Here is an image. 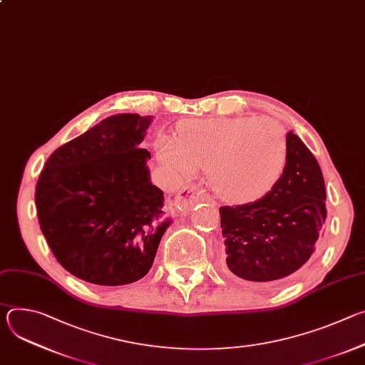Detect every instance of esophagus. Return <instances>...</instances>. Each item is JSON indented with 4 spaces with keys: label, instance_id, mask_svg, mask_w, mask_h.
Returning <instances> with one entry per match:
<instances>
[{
    "label": "esophagus",
    "instance_id": "obj_1",
    "mask_svg": "<svg viewBox=\"0 0 365 365\" xmlns=\"http://www.w3.org/2000/svg\"><path fill=\"white\" fill-rule=\"evenodd\" d=\"M207 193L205 190H202L199 186L196 185H187L185 186L176 196V202L178 205L185 211H189L190 207L202 200H207Z\"/></svg>",
    "mask_w": 365,
    "mask_h": 365
}]
</instances>
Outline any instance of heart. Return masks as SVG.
Returning <instances> with one entry per match:
<instances>
[{
    "mask_svg": "<svg viewBox=\"0 0 365 365\" xmlns=\"http://www.w3.org/2000/svg\"><path fill=\"white\" fill-rule=\"evenodd\" d=\"M158 153L180 175L206 166L207 183L221 199L250 203L279 182L287 140L282 125L270 118L189 120L178 125L176 141L160 137Z\"/></svg>",
    "mask_w": 365,
    "mask_h": 365,
    "instance_id": "1",
    "label": "heart"
}]
</instances>
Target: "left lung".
Wrapping results in <instances>:
<instances>
[{"instance_id":"1","label":"left lung","mask_w":365,"mask_h":365,"mask_svg":"<svg viewBox=\"0 0 365 365\" xmlns=\"http://www.w3.org/2000/svg\"><path fill=\"white\" fill-rule=\"evenodd\" d=\"M284 170L262 199L221 206L225 270L247 282H273L299 270L317 250L327 221V190L315 155L289 131Z\"/></svg>"}]
</instances>
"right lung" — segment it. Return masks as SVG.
<instances>
[{"instance_id": "1", "label": "right lung", "mask_w": 365, "mask_h": 365, "mask_svg": "<svg viewBox=\"0 0 365 365\" xmlns=\"http://www.w3.org/2000/svg\"><path fill=\"white\" fill-rule=\"evenodd\" d=\"M151 115L108 117L51 153L36 185L37 218L58 262L101 286L140 280L170 224L140 148Z\"/></svg>"}]
</instances>
